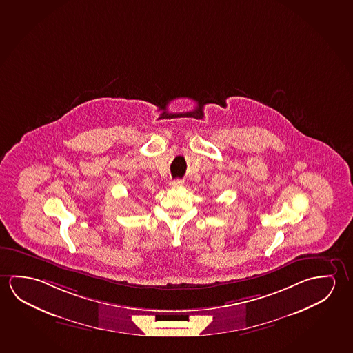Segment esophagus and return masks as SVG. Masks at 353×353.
<instances>
[{
  "label": "esophagus",
  "instance_id": "34e87169",
  "mask_svg": "<svg viewBox=\"0 0 353 353\" xmlns=\"http://www.w3.org/2000/svg\"><path fill=\"white\" fill-rule=\"evenodd\" d=\"M184 185V181L183 180L176 179L173 180V181H170V186L173 188V189H178V188H181Z\"/></svg>",
  "mask_w": 353,
  "mask_h": 353
}]
</instances>
